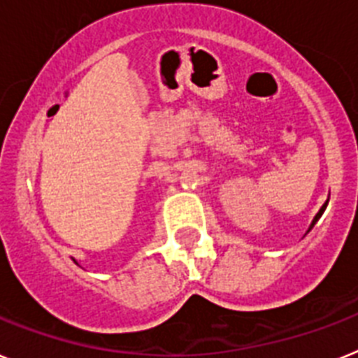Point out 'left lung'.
Here are the masks:
<instances>
[{
	"instance_id": "left-lung-1",
	"label": "left lung",
	"mask_w": 358,
	"mask_h": 358,
	"mask_svg": "<svg viewBox=\"0 0 358 358\" xmlns=\"http://www.w3.org/2000/svg\"><path fill=\"white\" fill-rule=\"evenodd\" d=\"M326 207H327V202H326V203H324V206H322V207H320V211H318V213H317V216H315V218H313V222H311V225H309V229H308V231H311V229H313V225H315V224H317V222H318V218H320V216H322V213H324V211H326Z\"/></svg>"
}]
</instances>
